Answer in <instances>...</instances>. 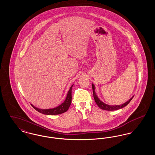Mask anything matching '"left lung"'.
<instances>
[{"mask_svg": "<svg viewBox=\"0 0 155 155\" xmlns=\"http://www.w3.org/2000/svg\"><path fill=\"white\" fill-rule=\"evenodd\" d=\"M92 90H93V95H94V99H95V101L96 102L97 105L98 106V107L99 108H101V109L102 110H104L107 111H113L116 110H118L120 109H121L124 107L126 106L128 103L130 102V101L132 100V99L133 98L134 96L130 98L128 101H127L125 103H123L122 104H120V105H109V104H107L106 103H103L102 101H101L99 98L97 96L96 94V92L95 91V85L92 84Z\"/></svg>", "mask_w": 155, "mask_h": 155, "instance_id": "8db88e82", "label": "left lung"}]
</instances>
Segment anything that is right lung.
<instances>
[{
    "instance_id": "1",
    "label": "right lung",
    "mask_w": 155,
    "mask_h": 155,
    "mask_svg": "<svg viewBox=\"0 0 155 155\" xmlns=\"http://www.w3.org/2000/svg\"><path fill=\"white\" fill-rule=\"evenodd\" d=\"M73 85H72L69 89L67 95L66 96V98L65 101L63 102V103H61L60 105L56 107L53 108V109H39L38 107H35L34 105L32 104L31 106L36 110L39 111L41 113L46 114V115H56V114H60L61 113H63L68 110L71 103V89L73 87Z\"/></svg>"
}]
</instances>
